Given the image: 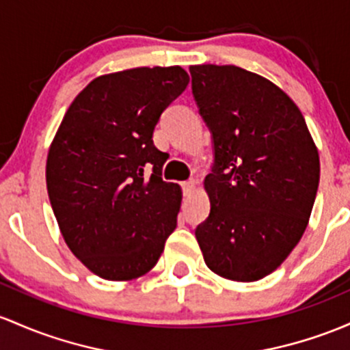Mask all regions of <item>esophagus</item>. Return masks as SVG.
Instances as JSON below:
<instances>
[{
	"label": "esophagus",
	"instance_id": "34e87169",
	"mask_svg": "<svg viewBox=\"0 0 350 350\" xmlns=\"http://www.w3.org/2000/svg\"><path fill=\"white\" fill-rule=\"evenodd\" d=\"M181 186H183L184 196H191L196 189V181H194V179H189V181H184Z\"/></svg>",
	"mask_w": 350,
	"mask_h": 350
}]
</instances>
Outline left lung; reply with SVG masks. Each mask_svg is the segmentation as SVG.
<instances>
[{"mask_svg": "<svg viewBox=\"0 0 350 350\" xmlns=\"http://www.w3.org/2000/svg\"><path fill=\"white\" fill-rule=\"evenodd\" d=\"M193 96L213 136L211 213L196 228L207 267L252 282L301 241L316 201L319 152L281 88L237 66H191Z\"/></svg>", "mask_w": 350, "mask_h": 350, "instance_id": "1", "label": "left lung"}]
</instances>
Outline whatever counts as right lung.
<instances>
[{"instance_id":"add662e5","label":"right lung","mask_w":350,"mask_h":350,"mask_svg":"<svg viewBox=\"0 0 350 350\" xmlns=\"http://www.w3.org/2000/svg\"><path fill=\"white\" fill-rule=\"evenodd\" d=\"M181 66L99 76L68 107L46 161L49 202L68 247L99 278L156 266L178 224L181 187L166 183L152 133L186 90Z\"/></svg>"}]
</instances>
